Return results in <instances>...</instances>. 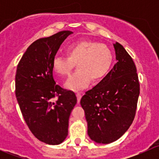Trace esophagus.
<instances>
[{"label":"esophagus","mask_w":159,"mask_h":159,"mask_svg":"<svg viewBox=\"0 0 159 159\" xmlns=\"http://www.w3.org/2000/svg\"><path fill=\"white\" fill-rule=\"evenodd\" d=\"M76 96H77V98H78V102H79L80 100H81V96H82V93L77 92L76 93Z\"/></svg>","instance_id":"esophagus-1"}]
</instances>
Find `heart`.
Listing matches in <instances>:
<instances>
[{
    "label": "heart",
    "instance_id": "b5f03b06",
    "mask_svg": "<svg viewBox=\"0 0 159 159\" xmlns=\"http://www.w3.org/2000/svg\"><path fill=\"white\" fill-rule=\"evenodd\" d=\"M68 57L56 56L52 61V69L61 76L69 75L75 64L78 70L67 80L65 87L71 91H79L89 86L91 79L99 81L109 71L113 62V54L103 44L92 41H79L66 48Z\"/></svg>",
    "mask_w": 159,
    "mask_h": 159
}]
</instances>
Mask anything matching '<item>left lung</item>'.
I'll list each match as a JSON object with an SVG mask.
<instances>
[{
    "mask_svg": "<svg viewBox=\"0 0 159 159\" xmlns=\"http://www.w3.org/2000/svg\"><path fill=\"white\" fill-rule=\"evenodd\" d=\"M117 63L106 76L81 98L88 134L98 144L118 140L135 115L140 87L135 65L121 44H113Z\"/></svg>",
    "mask_w": 159,
    "mask_h": 159,
    "instance_id": "left-lung-1",
    "label": "left lung"
}]
</instances>
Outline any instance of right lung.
<instances>
[{
    "instance_id": "1",
    "label": "right lung",
    "mask_w": 159,
    "mask_h": 159,
    "mask_svg": "<svg viewBox=\"0 0 159 159\" xmlns=\"http://www.w3.org/2000/svg\"><path fill=\"white\" fill-rule=\"evenodd\" d=\"M70 30L40 38L28 48L17 68L15 94L32 134L41 142L59 145L68 134V121L77 98L56 84L52 61Z\"/></svg>"
}]
</instances>
